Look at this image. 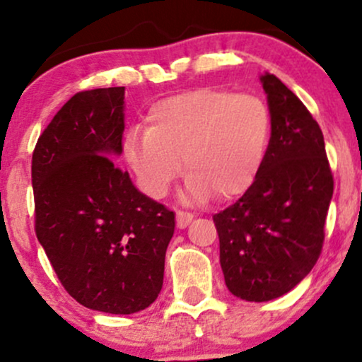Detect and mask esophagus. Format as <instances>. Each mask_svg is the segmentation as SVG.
<instances>
[{
	"label": "esophagus",
	"mask_w": 362,
	"mask_h": 362,
	"mask_svg": "<svg viewBox=\"0 0 362 362\" xmlns=\"http://www.w3.org/2000/svg\"><path fill=\"white\" fill-rule=\"evenodd\" d=\"M194 219L192 213H187V211H178L177 213V226L178 228H187V224Z\"/></svg>",
	"instance_id": "1"
}]
</instances>
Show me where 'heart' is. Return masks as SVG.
I'll use <instances>...</instances> for the list:
<instances>
[{"mask_svg":"<svg viewBox=\"0 0 362 362\" xmlns=\"http://www.w3.org/2000/svg\"><path fill=\"white\" fill-rule=\"evenodd\" d=\"M271 134V109L260 97L206 86L156 102L148 129L126 134L124 158L151 197L168 192L184 160L187 197L230 201L259 175Z\"/></svg>","mask_w":362,"mask_h":362,"instance_id":"obj_1","label":"heart"}]
</instances>
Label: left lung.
Instances as JSON below:
<instances>
[{
    "instance_id": "1",
    "label": "left lung",
    "mask_w": 362,
    "mask_h": 362,
    "mask_svg": "<svg viewBox=\"0 0 362 362\" xmlns=\"http://www.w3.org/2000/svg\"><path fill=\"white\" fill-rule=\"evenodd\" d=\"M272 134L259 175L213 216L224 282L245 301H271L308 276L325 240L334 175L318 122L274 74L260 78Z\"/></svg>"
}]
</instances>
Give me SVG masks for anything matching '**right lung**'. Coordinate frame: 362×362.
Segmentation results:
<instances>
[{
	"label": "right lung",
	"instance_id": "add662e5",
	"mask_svg": "<svg viewBox=\"0 0 362 362\" xmlns=\"http://www.w3.org/2000/svg\"><path fill=\"white\" fill-rule=\"evenodd\" d=\"M124 86L78 91L32 155L35 235L62 288L112 315L148 308L163 286L175 213L141 194L122 153Z\"/></svg>",
	"mask_w": 362,
	"mask_h": 362
}]
</instances>
